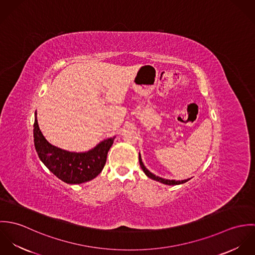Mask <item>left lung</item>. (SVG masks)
Returning <instances> with one entry per match:
<instances>
[{
	"mask_svg": "<svg viewBox=\"0 0 255 255\" xmlns=\"http://www.w3.org/2000/svg\"><path fill=\"white\" fill-rule=\"evenodd\" d=\"M139 164H140V167H141V169H142V170H143V172L145 173L146 176H147L148 178H150V179L154 180V181L162 182V183H165V184H168V185H176V184H181V183H184V182H186L187 181H189V179H187V180H183V181L165 180V179H162V178H160V177H157V176H155L154 174H152L150 171H148V170L146 169L145 166H144V165H143V163H142V160H141V156H140V153H139Z\"/></svg>",
	"mask_w": 255,
	"mask_h": 255,
	"instance_id": "obj_1",
	"label": "left lung"
}]
</instances>
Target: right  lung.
<instances>
[{
  "label": "right lung",
  "instance_id": "obj_1",
  "mask_svg": "<svg viewBox=\"0 0 255 255\" xmlns=\"http://www.w3.org/2000/svg\"><path fill=\"white\" fill-rule=\"evenodd\" d=\"M34 146L43 164L61 181L67 183H82L96 178L103 170L107 154L115 137L104 139L87 152H70L52 145L42 134L35 113Z\"/></svg>",
  "mask_w": 255,
  "mask_h": 255
}]
</instances>
